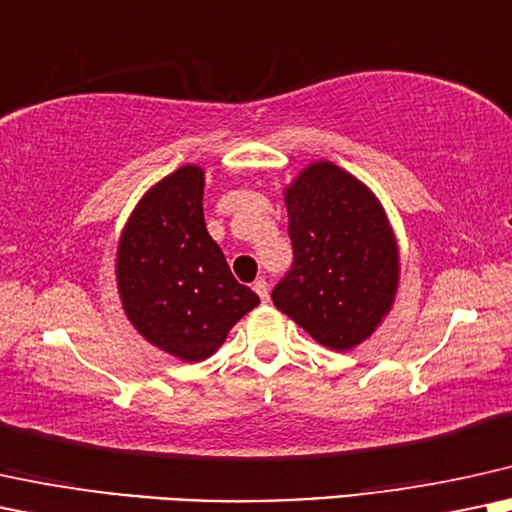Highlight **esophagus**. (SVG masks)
Instances as JSON below:
<instances>
[{"mask_svg":"<svg viewBox=\"0 0 512 512\" xmlns=\"http://www.w3.org/2000/svg\"><path fill=\"white\" fill-rule=\"evenodd\" d=\"M252 288H255V293L260 295L262 302H269V283L264 281V278H260V281H255V286H252Z\"/></svg>","mask_w":512,"mask_h":512,"instance_id":"34e87169","label":"esophagus"}]
</instances>
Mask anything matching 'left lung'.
I'll return each mask as SVG.
<instances>
[{
	"label": "left lung",
	"mask_w": 512,
	"mask_h": 512,
	"mask_svg": "<svg viewBox=\"0 0 512 512\" xmlns=\"http://www.w3.org/2000/svg\"><path fill=\"white\" fill-rule=\"evenodd\" d=\"M286 205L293 267L271 300L323 347L359 345L392 307L399 281L383 208L333 163L307 167L286 191Z\"/></svg>",
	"instance_id": "obj_1"
}]
</instances>
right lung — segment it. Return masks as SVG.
Here are the masks:
<instances>
[{
  "instance_id": "add662e5",
  "label": "right lung",
  "mask_w": 512,
  "mask_h": 512,
  "mask_svg": "<svg viewBox=\"0 0 512 512\" xmlns=\"http://www.w3.org/2000/svg\"><path fill=\"white\" fill-rule=\"evenodd\" d=\"M203 170L186 165L155 184L129 217L118 286L134 328L184 361L215 354L234 323L260 304L238 283L203 217Z\"/></svg>"
}]
</instances>
